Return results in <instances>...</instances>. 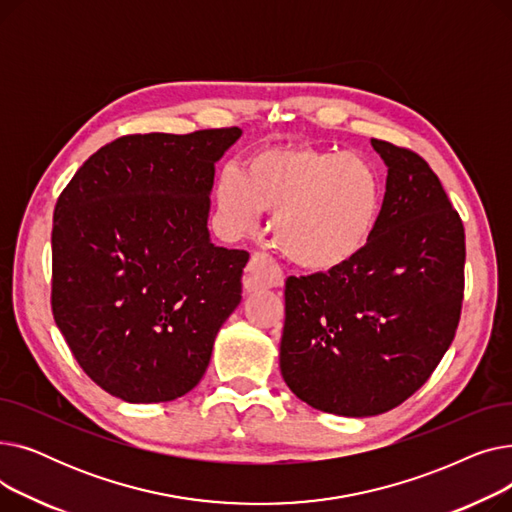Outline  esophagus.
I'll use <instances>...</instances> for the list:
<instances>
[{
    "label": "esophagus",
    "mask_w": 512,
    "mask_h": 512,
    "mask_svg": "<svg viewBox=\"0 0 512 512\" xmlns=\"http://www.w3.org/2000/svg\"><path fill=\"white\" fill-rule=\"evenodd\" d=\"M284 282L280 267L276 261L267 255L265 251H257L245 270V276H242V286L245 290H261V288H272L280 286Z\"/></svg>",
    "instance_id": "obj_1"
}]
</instances>
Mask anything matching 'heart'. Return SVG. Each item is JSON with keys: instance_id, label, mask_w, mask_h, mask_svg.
Masks as SVG:
<instances>
[{"instance_id": "1", "label": "heart", "mask_w": 512, "mask_h": 512, "mask_svg": "<svg viewBox=\"0 0 512 512\" xmlns=\"http://www.w3.org/2000/svg\"><path fill=\"white\" fill-rule=\"evenodd\" d=\"M382 178L369 159L311 145L261 149L215 180L230 230H253L276 211L274 240L297 265L330 272L357 257L378 226Z\"/></svg>"}]
</instances>
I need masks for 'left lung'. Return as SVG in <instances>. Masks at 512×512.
Masks as SVG:
<instances>
[{
  "label": "left lung",
  "mask_w": 512,
  "mask_h": 512,
  "mask_svg": "<svg viewBox=\"0 0 512 512\" xmlns=\"http://www.w3.org/2000/svg\"><path fill=\"white\" fill-rule=\"evenodd\" d=\"M388 166L365 249L326 274L286 280L280 369L309 407L386 413L434 373L461 321L465 228L427 161L371 139Z\"/></svg>",
  "instance_id": "left-lung-1"
}]
</instances>
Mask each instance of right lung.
<instances>
[{
	"label": "right lung",
	"instance_id": "obj_1",
	"mask_svg": "<svg viewBox=\"0 0 512 512\" xmlns=\"http://www.w3.org/2000/svg\"><path fill=\"white\" fill-rule=\"evenodd\" d=\"M240 128L126 134L53 209L51 311L89 378L126 402L191 392L240 303L249 253L207 232L215 161Z\"/></svg>",
	"mask_w": 512,
	"mask_h": 512
}]
</instances>
